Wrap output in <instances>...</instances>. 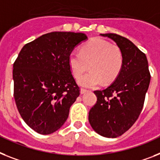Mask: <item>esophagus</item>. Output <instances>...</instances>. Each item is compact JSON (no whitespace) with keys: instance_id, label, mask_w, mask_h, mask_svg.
<instances>
[{"instance_id":"34e87169","label":"esophagus","mask_w":160,"mask_h":160,"mask_svg":"<svg viewBox=\"0 0 160 160\" xmlns=\"http://www.w3.org/2000/svg\"><path fill=\"white\" fill-rule=\"evenodd\" d=\"M86 92H88V90H86V89H81V90H80V93H81L82 95L84 94V93H86Z\"/></svg>"}]
</instances>
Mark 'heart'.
I'll return each instance as SVG.
<instances>
[{
    "label": "heart",
    "mask_w": 160,
    "mask_h": 160,
    "mask_svg": "<svg viewBox=\"0 0 160 160\" xmlns=\"http://www.w3.org/2000/svg\"><path fill=\"white\" fill-rule=\"evenodd\" d=\"M91 72L78 79L82 88H93L117 78L122 65V55L118 47L101 38H94L82 47L80 52L72 51L68 55V65L75 78L88 69Z\"/></svg>",
    "instance_id": "1"
}]
</instances>
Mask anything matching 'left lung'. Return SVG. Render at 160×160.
<instances>
[{
  "label": "left lung",
  "instance_id": "left-lung-1",
  "mask_svg": "<svg viewBox=\"0 0 160 160\" xmlns=\"http://www.w3.org/2000/svg\"><path fill=\"white\" fill-rule=\"evenodd\" d=\"M115 42L122 55V65L114 81L95 91L97 102L88 120L96 133L108 138L122 135L139 117L150 82L146 55L128 39L114 33L100 34Z\"/></svg>",
  "mask_w": 160,
  "mask_h": 160
}]
</instances>
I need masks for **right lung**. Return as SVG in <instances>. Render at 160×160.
Listing matches in <instances>:
<instances>
[{"mask_svg":"<svg viewBox=\"0 0 160 160\" xmlns=\"http://www.w3.org/2000/svg\"><path fill=\"white\" fill-rule=\"evenodd\" d=\"M88 39L82 32H53L22 48L13 66L14 96L21 117L42 135L55 132L67 120L79 88L68 55Z\"/></svg>","mask_w":160,"mask_h":160,"instance_id":"1","label":"right lung"}]
</instances>
